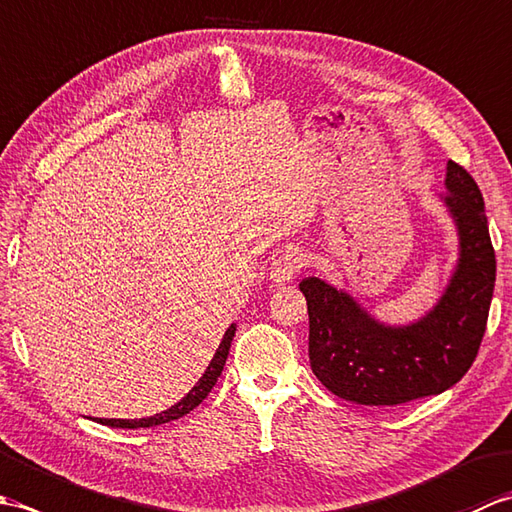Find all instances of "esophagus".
<instances>
[{"label":"esophagus","mask_w":512,"mask_h":512,"mask_svg":"<svg viewBox=\"0 0 512 512\" xmlns=\"http://www.w3.org/2000/svg\"><path fill=\"white\" fill-rule=\"evenodd\" d=\"M306 262V253H301L299 248H286L284 253L275 259L270 277H273L275 284H286V281H292L297 273H301V268L306 266Z\"/></svg>","instance_id":"obj_1"}]
</instances>
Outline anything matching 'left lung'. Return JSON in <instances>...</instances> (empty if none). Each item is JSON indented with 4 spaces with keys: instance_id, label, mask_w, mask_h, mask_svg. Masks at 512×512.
I'll return each instance as SVG.
<instances>
[{
    "instance_id": "left-lung-1",
    "label": "left lung",
    "mask_w": 512,
    "mask_h": 512,
    "mask_svg": "<svg viewBox=\"0 0 512 512\" xmlns=\"http://www.w3.org/2000/svg\"><path fill=\"white\" fill-rule=\"evenodd\" d=\"M444 204L458 226L460 262L438 306L402 328L378 323L317 277L299 288L308 301L310 365L332 394L369 407H396L453 387L469 372L495 288V250L473 176L449 160Z\"/></svg>"
}]
</instances>
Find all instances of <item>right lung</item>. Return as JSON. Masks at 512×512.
<instances>
[{"mask_svg":"<svg viewBox=\"0 0 512 512\" xmlns=\"http://www.w3.org/2000/svg\"><path fill=\"white\" fill-rule=\"evenodd\" d=\"M235 336V323L231 325V328L226 330L224 339L220 343V347H217V352L213 356L211 365L206 367L204 376L198 380V385H195L187 396H184L180 402H176L171 409L162 411V413H156V416L151 418H143V420H101L103 424H110V427H121V429H138V427H156V424H165V422H171V420H178L182 416H187L189 411H193L195 407L200 405V402L211 394L213 385L217 383V378H220L222 369H224V363H226V356H228V350H231V341Z\"/></svg>","mask_w":512,"mask_h":512,"instance_id":"1","label":"right lung"}]
</instances>
